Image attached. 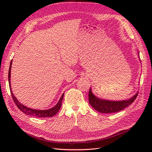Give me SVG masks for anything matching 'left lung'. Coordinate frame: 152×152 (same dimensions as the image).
Here are the masks:
<instances>
[{
	"instance_id": "8db88e82",
	"label": "left lung",
	"mask_w": 152,
	"mask_h": 152,
	"mask_svg": "<svg viewBox=\"0 0 152 152\" xmlns=\"http://www.w3.org/2000/svg\"><path fill=\"white\" fill-rule=\"evenodd\" d=\"M137 94L127 100L108 101L98 98L93 94L90 88L89 91V102L94 109L100 113H112L118 112L131 104L136 99Z\"/></svg>"
}]
</instances>
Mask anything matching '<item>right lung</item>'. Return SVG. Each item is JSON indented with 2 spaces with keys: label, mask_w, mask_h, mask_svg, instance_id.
Returning <instances> with one entry per match:
<instances>
[{
  "label": "right lung",
  "mask_w": 152,
  "mask_h": 152,
  "mask_svg": "<svg viewBox=\"0 0 152 152\" xmlns=\"http://www.w3.org/2000/svg\"><path fill=\"white\" fill-rule=\"evenodd\" d=\"M12 61H11L10 63V70H9V73H8V80H9V84H10V91H11V94L12 96V98L14 102H15V104L18 107V108H19L21 112L25 113L26 115H31V116H34L35 117H39V118H45V117H51L55 115L58 112L59 109H60L61 107V103H62V100L64 97V93L62 94L61 97L60 99L59 100L58 103L54 106V107L48 110H34V109H31L30 108H28L25 107L23 104H21L18 100L16 98V97L12 94V92L11 88V65H12Z\"/></svg>",
  "instance_id": "right-lung-1"
}]
</instances>
